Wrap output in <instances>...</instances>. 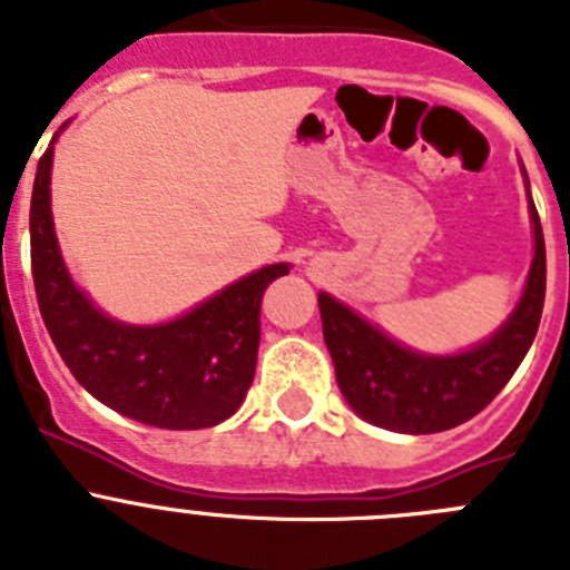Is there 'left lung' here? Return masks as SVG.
Listing matches in <instances>:
<instances>
[{"instance_id": "obj_1", "label": "left lung", "mask_w": 570, "mask_h": 570, "mask_svg": "<svg viewBox=\"0 0 570 570\" xmlns=\"http://www.w3.org/2000/svg\"><path fill=\"white\" fill-rule=\"evenodd\" d=\"M533 262L525 294L488 342L456 356H422L387 340L334 296L320 294L322 334L342 396L362 420L400 431L436 434L476 416L525 360L546 305V239L531 203Z\"/></svg>"}]
</instances>
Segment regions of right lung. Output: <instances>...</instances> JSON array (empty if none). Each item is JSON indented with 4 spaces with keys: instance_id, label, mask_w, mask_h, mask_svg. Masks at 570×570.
Instances as JSON below:
<instances>
[{
    "instance_id": "1",
    "label": "right lung",
    "mask_w": 570,
    "mask_h": 570,
    "mask_svg": "<svg viewBox=\"0 0 570 570\" xmlns=\"http://www.w3.org/2000/svg\"><path fill=\"white\" fill-rule=\"evenodd\" d=\"M50 159L53 148L39 159L30 196V271L45 328L70 374L99 402L145 425L194 431L228 420L254 382L262 294L288 265L234 282L168 325L134 328L108 320L70 282L59 256Z\"/></svg>"
}]
</instances>
